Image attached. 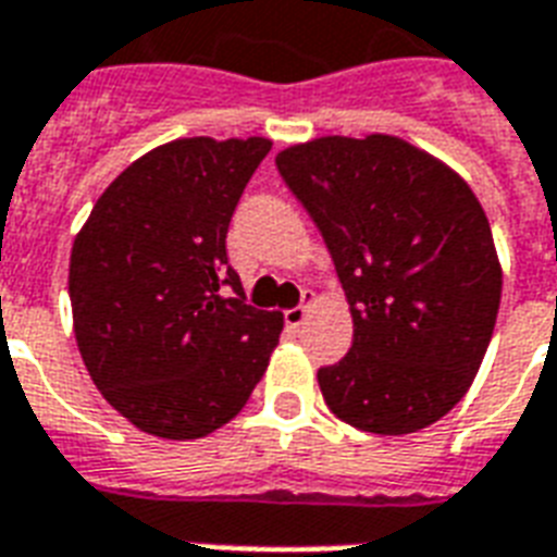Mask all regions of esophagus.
<instances>
[{"label":"esophagus","instance_id":"esophagus-1","mask_svg":"<svg viewBox=\"0 0 557 557\" xmlns=\"http://www.w3.org/2000/svg\"><path fill=\"white\" fill-rule=\"evenodd\" d=\"M308 311H311V296H305L302 305H296V308H290V311H284V323H287V329H299V325L305 323Z\"/></svg>","mask_w":557,"mask_h":557}]
</instances>
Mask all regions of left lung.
<instances>
[{"mask_svg":"<svg viewBox=\"0 0 557 557\" xmlns=\"http://www.w3.org/2000/svg\"><path fill=\"white\" fill-rule=\"evenodd\" d=\"M275 166L311 214L352 313V349L317 373L361 432L411 434L470 391L493 337L502 267L470 184L403 137H317Z\"/></svg>","mask_w":557,"mask_h":557,"instance_id":"1","label":"left lung"}]
</instances>
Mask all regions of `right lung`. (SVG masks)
Masks as SVG:
<instances>
[{
	"mask_svg": "<svg viewBox=\"0 0 557 557\" xmlns=\"http://www.w3.org/2000/svg\"><path fill=\"white\" fill-rule=\"evenodd\" d=\"M267 137H182L125 166L70 255L78 352L140 432L196 441L234 420L284 317L246 305L225 234Z\"/></svg>",
	"mask_w": 557,
	"mask_h": 557,
	"instance_id": "add662e5",
	"label": "right lung"
}]
</instances>
